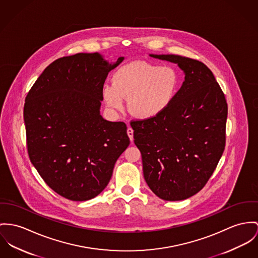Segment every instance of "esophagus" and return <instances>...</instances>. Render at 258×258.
Returning <instances> with one entry per match:
<instances>
[{"mask_svg":"<svg viewBox=\"0 0 258 258\" xmlns=\"http://www.w3.org/2000/svg\"><path fill=\"white\" fill-rule=\"evenodd\" d=\"M126 133H127V136H128V138L131 139V141H133L134 140V130L128 126Z\"/></svg>","mask_w":258,"mask_h":258,"instance_id":"obj_1","label":"esophagus"}]
</instances>
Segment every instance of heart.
I'll return each instance as SVG.
<instances>
[{
	"mask_svg": "<svg viewBox=\"0 0 258 258\" xmlns=\"http://www.w3.org/2000/svg\"><path fill=\"white\" fill-rule=\"evenodd\" d=\"M179 85L180 75L174 67L138 60L119 68L112 77V85H104L102 95L111 109L122 110L123 99H127L134 117L152 119L172 104Z\"/></svg>",
	"mask_w": 258,
	"mask_h": 258,
	"instance_id": "obj_1",
	"label": "heart"
}]
</instances>
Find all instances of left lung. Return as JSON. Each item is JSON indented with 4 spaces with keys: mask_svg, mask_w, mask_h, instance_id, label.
<instances>
[{
    "mask_svg": "<svg viewBox=\"0 0 258 258\" xmlns=\"http://www.w3.org/2000/svg\"><path fill=\"white\" fill-rule=\"evenodd\" d=\"M177 63L184 81L172 104L157 117L132 121L143 176L161 199H188L205 185L225 149L228 106L212 72L201 61L155 55Z\"/></svg>",
    "mask_w": 258,
    "mask_h": 258,
    "instance_id": "8db88e82",
    "label": "left lung"
}]
</instances>
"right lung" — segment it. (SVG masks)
Masks as SVG:
<instances>
[{"label": "right lung", "mask_w": 258, "mask_h": 258, "mask_svg": "<svg viewBox=\"0 0 258 258\" xmlns=\"http://www.w3.org/2000/svg\"><path fill=\"white\" fill-rule=\"evenodd\" d=\"M80 53L49 64L23 108L28 155L44 181L73 201L97 197L130 145L126 125L100 114L108 74L123 60Z\"/></svg>", "instance_id": "obj_1"}]
</instances>
